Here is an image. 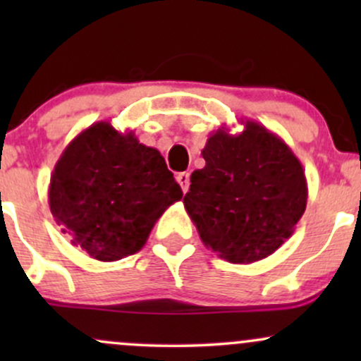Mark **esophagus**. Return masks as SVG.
<instances>
[{
	"label": "esophagus",
	"instance_id": "1",
	"mask_svg": "<svg viewBox=\"0 0 361 361\" xmlns=\"http://www.w3.org/2000/svg\"><path fill=\"white\" fill-rule=\"evenodd\" d=\"M176 180H178V183H180L181 190H183V193L188 192V188H190V173H178Z\"/></svg>",
	"mask_w": 361,
	"mask_h": 361
}]
</instances>
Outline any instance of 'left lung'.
<instances>
[{"mask_svg":"<svg viewBox=\"0 0 361 361\" xmlns=\"http://www.w3.org/2000/svg\"><path fill=\"white\" fill-rule=\"evenodd\" d=\"M241 134L217 128L190 176L183 204L202 243L229 263L270 256L295 231L307 205V180L292 149L258 122Z\"/></svg>","mask_w":361,"mask_h":361,"instance_id":"obj_1","label":"left lung"}]
</instances>
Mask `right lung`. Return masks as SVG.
I'll return each instance as SVG.
<instances>
[{"label": "right lung", "instance_id": "add662e5", "mask_svg": "<svg viewBox=\"0 0 361 361\" xmlns=\"http://www.w3.org/2000/svg\"><path fill=\"white\" fill-rule=\"evenodd\" d=\"M181 197L161 152L110 122L93 123L68 144L49 185L62 233L98 261L142 250L157 219Z\"/></svg>", "mask_w": 361, "mask_h": 361}]
</instances>
